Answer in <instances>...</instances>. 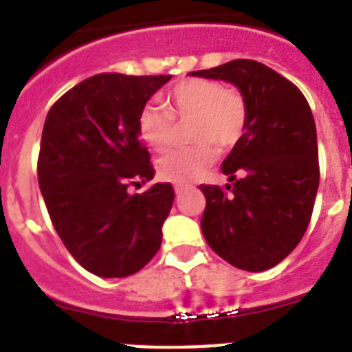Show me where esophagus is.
I'll list each match as a JSON object with an SVG mask.
<instances>
[{"instance_id": "esophagus-1", "label": "esophagus", "mask_w": 352, "mask_h": 352, "mask_svg": "<svg viewBox=\"0 0 352 352\" xmlns=\"http://www.w3.org/2000/svg\"><path fill=\"white\" fill-rule=\"evenodd\" d=\"M190 188H192V186H188V184H175V186H173V190H175L177 195H181V193L188 192Z\"/></svg>"}]
</instances>
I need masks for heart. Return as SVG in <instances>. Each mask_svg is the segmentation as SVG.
Returning <instances> with one entry per match:
<instances>
[{
  "mask_svg": "<svg viewBox=\"0 0 352 352\" xmlns=\"http://www.w3.org/2000/svg\"><path fill=\"white\" fill-rule=\"evenodd\" d=\"M164 107L146 104L137 118L138 135L153 151H164L175 137V120L188 124L192 146L171 149L157 162L162 181L188 184L195 181L217 159V148L228 149L239 142L246 127L245 98L219 82L192 78L179 82L164 96Z\"/></svg>",
  "mask_w": 352,
  "mask_h": 352,
  "instance_id": "b5f03b06",
  "label": "heart"
}]
</instances>
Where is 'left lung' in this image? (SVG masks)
I'll return each mask as SVG.
<instances>
[{"label":"left lung","mask_w":352,"mask_h":352,"mask_svg":"<svg viewBox=\"0 0 352 352\" xmlns=\"http://www.w3.org/2000/svg\"><path fill=\"white\" fill-rule=\"evenodd\" d=\"M190 76L235 85L248 109L245 133L221 166L230 192L201 186L204 239L241 270L276 267L305 234L320 184L311 107L294 84L254 60H234Z\"/></svg>","instance_id":"1"}]
</instances>
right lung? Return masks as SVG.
I'll use <instances>...</instances> for the list:
<instances>
[{
  "mask_svg": "<svg viewBox=\"0 0 352 352\" xmlns=\"http://www.w3.org/2000/svg\"><path fill=\"white\" fill-rule=\"evenodd\" d=\"M170 78L95 74L67 91L43 124L38 182L47 212L71 256L100 278L138 272L162 243L171 184L135 195L127 186L155 177L137 118Z\"/></svg>",
  "mask_w": 352,
  "mask_h": 352,
  "instance_id": "add662e5",
  "label": "right lung"
}]
</instances>
